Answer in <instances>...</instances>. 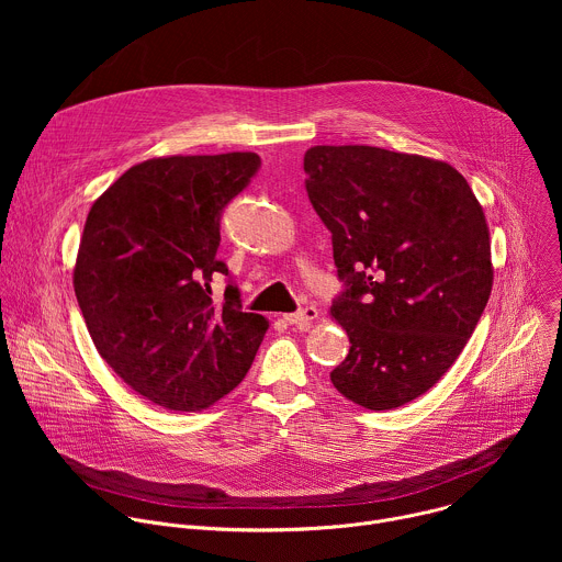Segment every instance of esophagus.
<instances>
[{
    "label": "esophagus",
    "mask_w": 562,
    "mask_h": 562,
    "mask_svg": "<svg viewBox=\"0 0 562 562\" xmlns=\"http://www.w3.org/2000/svg\"><path fill=\"white\" fill-rule=\"evenodd\" d=\"M317 317V308L315 306H304L295 313H286L284 315V323L291 325V327H297V329H306L313 319Z\"/></svg>",
    "instance_id": "34e87169"
}]
</instances>
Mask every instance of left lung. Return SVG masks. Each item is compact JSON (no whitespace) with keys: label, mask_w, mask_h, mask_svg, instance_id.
I'll list each match as a JSON object with an SVG mask.
<instances>
[{"label":"left lung","mask_w":562,"mask_h":562,"mask_svg":"<svg viewBox=\"0 0 562 562\" xmlns=\"http://www.w3.org/2000/svg\"><path fill=\"white\" fill-rule=\"evenodd\" d=\"M304 189L331 231L351 349L334 386L371 412L403 407L456 362L483 315L490 228L467 180L438 159L378 146H313Z\"/></svg>","instance_id":"obj_1"}]
</instances>
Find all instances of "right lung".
<instances>
[{
    "label": "right lung",
    "instance_id": "1",
    "mask_svg": "<svg viewBox=\"0 0 562 562\" xmlns=\"http://www.w3.org/2000/svg\"><path fill=\"white\" fill-rule=\"evenodd\" d=\"M256 153L146 159L91 206L72 286L113 371L150 403L200 412L233 391L269 323L243 311L217 260L224 209L256 178ZM227 278L215 305L210 282Z\"/></svg>",
    "mask_w": 562,
    "mask_h": 562
}]
</instances>
